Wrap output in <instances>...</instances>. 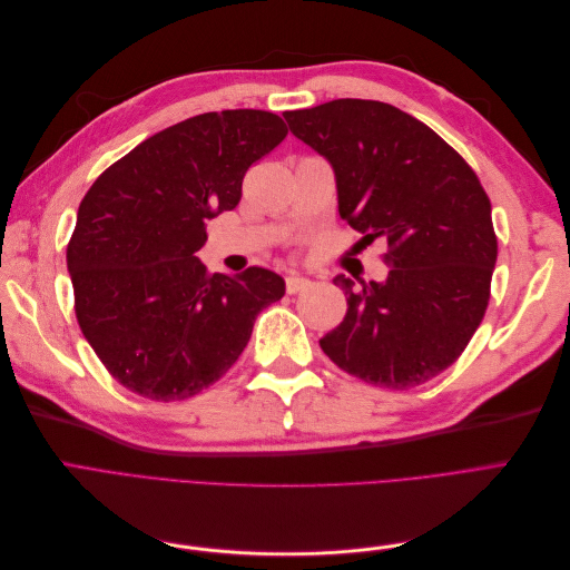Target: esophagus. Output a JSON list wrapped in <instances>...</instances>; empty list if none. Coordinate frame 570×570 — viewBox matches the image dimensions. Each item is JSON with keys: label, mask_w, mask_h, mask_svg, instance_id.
I'll return each instance as SVG.
<instances>
[{"label": "esophagus", "mask_w": 570, "mask_h": 570, "mask_svg": "<svg viewBox=\"0 0 570 570\" xmlns=\"http://www.w3.org/2000/svg\"><path fill=\"white\" fill-rule=\"evenodd\" d=\"M285 287H287L289 295H295V292L308 287V281L304 278V275H299V273H289L287 278H285Z\"/></svg>", "instance_id": "obj_1"}]
</instances>
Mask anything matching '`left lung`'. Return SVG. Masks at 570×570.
Segmentation results:
<instances>
[{"label":"left lung","instance_id":"obj_1","mask_svg":"<svg viewBox=\"0 0 570 570\" xmlns=\"http://www.w3.org/2000/svg\"><path fill=\"white\" fill-rule=\"evenodd\" d=\"M283 116L333 166L342 220L364 233L361 243H387L383 283L333 281L347 314L321 350L371 385H423L454 364L485 316L497 264L485 189L435 130L385 101L333 99Z\"/></svg>","mask_w":570,"mask_h":570}]
</instances>
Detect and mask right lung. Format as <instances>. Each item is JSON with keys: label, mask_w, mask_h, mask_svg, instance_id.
Masks as SVG:
<instances>
[{"label": "right lung", "mask_w": 570, "mask_h": 570, "mask_svg": "<svg viewBox=\"0 0 570 570\" xmlns=\"http://www.w3.org/2000/svg\"><path fill=\"white\" fill-rule=\"evenodd\" d=\"M285 135L262 109L199 114L147 137L82 197L66 249L76 316L130 392L176 402L209 387L285 295L268 268L209 275L195 256L206 220L235 209L247 168Z\"/></svg>", "instance_id": "obj_1"}]
</instances>
